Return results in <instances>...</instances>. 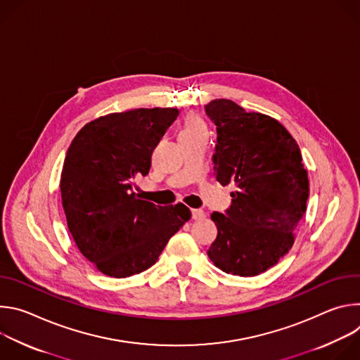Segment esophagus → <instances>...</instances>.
Returning <instances> with one entry per match:
<instances>
[{
    "mask_svg": "<svg viewBox=\"0 0 360 360\" xmlns=\"http://www.w3.org/2000/svg\"><path fill=\"white\" fill-rule=\"evenodd\" d=\"M205 218V212L202 210H192V219H203Z\"/></svg>",
    "mask_w": 360,
    "mask_h": 360,
    "instance_id": "obj_1",
    "label": "esophagus"
}]
</instances>
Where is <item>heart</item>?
Segmentation results:
<instances>
[{"instance_id": "obj_1", "label": "heart", "mask_w": 360, "mask_h": 360, "mask_svg": "<svg viewBox=\"0 0 360 360\" xmlns=\"http://www.w3.org/2000/svg\"><path fill=\"white\" fill-rule=\"evenodd\" d=\"M199 134H208V127L199 115H189L185 118L184 125L179 131V138L189 136V135H199Z\"/></svg>"}]
</instances>
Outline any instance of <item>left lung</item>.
I'll use <instances>...</instances> for the list:
<instances>
[{
  "label": "left lung",
  "instance_id": "1",
  "mask_svg": "<svg viewBox=\"0 0 360 360\" xmlns=\"http://www.w3.org/2000/svg\"><path fill=\"white\" fill-rule=\"evenodd\" d=\"M218 127L217 179L233 185L226 215L214 212L218 236L210 259L226 274L256 276L278 264L306 212L309 179L293 136L275 118L246 112L231 99L205 107Z\"/></svg>",
  "mask_w": 360,
  "mask_h": 360
}]
</instances>
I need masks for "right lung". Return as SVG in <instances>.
<instances>
[{
	"mask_svg": "<svg viewBox=\"0 0 360 360\" xmlns=\"http://www.w3.org/2000/svg\"><path fill=\"white\" fill-rule=\"evenodd\" d=\"M178 108H136L81 128L64 161L60 189L68 231L85 258L111 278L150 268L191 219L184 203L158 207L132 191Z\"/></svg>",
	"mask_w": 360,
	"mask_h": 360,
	"instance_id": "add662e5",
	"label": "right lung"
}]
</instances>
